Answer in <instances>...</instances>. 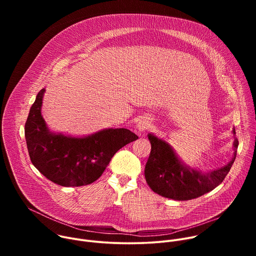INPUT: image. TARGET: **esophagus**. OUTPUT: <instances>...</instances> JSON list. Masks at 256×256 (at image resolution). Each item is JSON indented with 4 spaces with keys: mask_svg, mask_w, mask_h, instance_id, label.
<instances>
[{
    "mask_svg": "<svg viewBox=\"0 0 256 256\" xmlns=\"http://www.w3.org/2000/svg\"><path fill=\"white\" fill-rule=\"evenodd\" d=\"M150 120L147 118H140L138 124H136V128H138V134H142L146 130H148L149 126H150Z\"/></svg>",
    "mask_w": 256,
    "mask_h": 256,
    "instance_id": "esophagus-1",
    "label": "esophagus"
}]
</instances>
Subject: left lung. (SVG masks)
<instances>
[{"mask_svg": "<svg viewBox=\"0 0 256 256\" xmlns=\"http://www.w3.org/2000/svg\"><path fill=\"white\" fill-rule=\"evenodd\" d=\"M233 158L223 167L202 171L184 163L172 146L154 134H148L151 153L144 167V178L151 190L157 194L175 200H190L216 188L230 171L237 153L238 140L235 128Z\"/></svg>", "mask_w": 256, "mask_h": 256, "instance_id": "8db88e82", "label": "left lung"}]
</instances>
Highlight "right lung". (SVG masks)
I'll list each match as a JSON object with an SVG mask.
<instances>
[{
	"label": "right lung",
	"mask_w": 256,
	"mask_h": 256,
	"mask_svg": "<svg viewBox=\"0 0 256 256\" xmlns=\"http://www.w3.org/2000/svg\"><path fill=\"white\" fill-rule=\"evenodd\" d=\"M44 93V88L30 108L25 138L32 164L56 184L70 188L92 184L120 149L138 138L126 128H104L83 136L52 132L42 114Z\"/></svg>",
	"instance_id": "obj_1"
}]
</instances>
